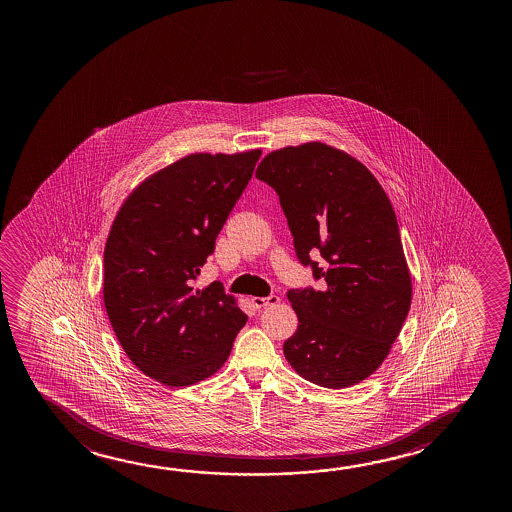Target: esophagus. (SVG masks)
<instances>
[{
  "mask_svg": "<svg viewBox=\"0 0 512 512\" xmlns=\"http://www.w3.org/2000/svg\"><path fill=\"white\" fill-rule=\"evenodd\" d=\"M280 302L278 295H267V297H252L253 308L264 309L267 306H274Z\"/></svg>",
  "mask_w": 512,
  "mask_h": 512,
  "instance_id": "34e87169",
  "label": "esophagus"
}]
</instances>
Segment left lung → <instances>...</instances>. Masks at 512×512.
Instances as JSON below:
<instances>
[{
	"label": "left lung",
	"instance_id": "8db88e82",
	"mask_svg": "<svg viewBox=\"0 0 512 512\" xmlns=\"http://www.w3.org/2000/svg\"><path fill=\"white\" fill-rule=\"evenodd\" d=\"M255 176L280 196L297 259L323 281L287 292L299 318L283 344L288 364L315 385H357L383 364L411 306L392 203L362 162L320 141L274 150Z\"/></svg>",
	"mask_w": 512,
	"mask_h": 512
}]
</instances>
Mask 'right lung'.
<instances>
[{"instance_id": "right-lung-1", "label": "right lung", "mask_w": 512, "mask_h": 512, "mask_svg": "<svg viewBox=\"0 0 512 512\" xmlns=\"http://www.w3.org/2000/svg\"><path fill=\"white\" fill-rule=\"evenodd\" d=\"M260 154L187 155L140 183L113 220L106 313L127 357L162 385L210 378L248 320L218 281L196 280Z\"/></svg>"}]
</instances>
